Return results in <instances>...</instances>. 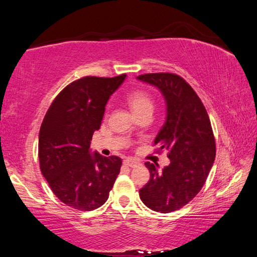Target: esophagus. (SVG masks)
Segmentation results:
<instances>
[{
    "label": "esophagus",
    "instance_id": "esophagus-1",
    "mask_svg": "<svg viewBox=\"0 0 257 257\" xmlns=\"http://www.w3.org/2000/svg\"><path fill=\"white\" fill-rule=\"evenodd\" d=\"M124 164L129 165L130 168H136V167H139V165H141L142 163L139 162L138 160H135V159L129 158V159H125V160H124Z\"/></svg>",
    "mask_w": 257,
    "mask_h": 257
}]
</instances>
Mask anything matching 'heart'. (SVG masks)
Segmentation results:
<instances>
[{"mask_svg": "<svg viewBox=\"0 0 257 257\" xmlns=\"http://www.w3.org/2000/svg\"><path fill=\"white\" fill-rule=\"evenodd\" d=\"M128 105L137 116L143 113H152L154 108V98L144 89H135L127 95Z\"/></svg>", "mask_w": 257, "mask_h": 257, "instance_id": "b5f03b06", "label": "heart"}]
</instances>
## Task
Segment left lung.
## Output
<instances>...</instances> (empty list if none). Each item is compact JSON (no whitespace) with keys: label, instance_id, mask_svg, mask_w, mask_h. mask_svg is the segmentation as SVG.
<instances>
[{"label":"left lung","instance_id":"left-lung-1","mask_svg":"<svg viewBox=\"0 0 257 257\" xmlns=\"http://www.w3.org/2000/svg\"><path fill=\"white\" fill-rule=\"evenodd\" d=\"M139 80L159 87L168 115L156 136L155 152H168L170 164L162 171L146 162L150 181L139 190L151 210L170 213L188 204L201 191L215 159V138L206 108L184 78L170 72L145 73Z\"/></svg>","mask_w":257,"mask_h":257}]
</instances>
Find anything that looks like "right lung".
<instances>
[{
  "label": "right lung",
  "instance_id": "add662e5",
  "mask_svg": "<svg viewBox=\"0 0 257 257\" xmlns=\"http://www.w3.org/2000/svg\"><path fill=\"white\" fill-rule=\"evenodd\" d=\"M86 76L56 95L43 120L38 158L52 191L61 202L79 211H93L108 198L122 160L89 154L95 130L101 127L108 97L124 80Z\"/></svg>",
  "mask_w": 257,
  "mask_h": 257
}]
</instances>
